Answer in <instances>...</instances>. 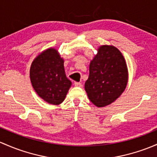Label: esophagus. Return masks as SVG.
Wrapping results in <instances>:
<instances>
[{"label": "esophagus", "instance_id": "1", "mask_svg": "<svg viewBox=\"0 0 157 157\" xmlns=\"http://www.w3.org/2000/svg\"><path fill=\"white\" fill-rule=\"evenodd\" d=\"M74 86H75L81 87L83 85H82V83H80V82H74Z\"/></svg>", "mask_w": 157, "mask_h": 157}]
</instances>
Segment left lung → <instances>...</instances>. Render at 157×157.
Here are the masks:
<instances>
[{
  "label": "left lung",
  "mask_w": 157,
  "mask_h": 157,
  "mask_svg": "<svg viewBox=\"0 0 157 157\" xmlns=\"http://www.w3.org/2000/svg\"><path fill=\"white\" fill-rule=\"evenodd\" d=\"M128 76L120 51L113 46H101L90 62V76L85 83L90 100L99 108L110 105L124 92Z\"/></svg>",
  "instance_id": "8db88e82"
}]
</instances>
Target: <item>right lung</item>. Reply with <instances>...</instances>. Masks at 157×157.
Returning <instances> with one entry per match:
<instances>
[{
  "label": "right lung",
  "instance_id": "right-lung-1",
  "mask_svg": "<svg viewBox=\"0 0 157 157\" xmlns=\"http://www.w3.org/2000/svg\"><path fill=\"white\" fill-rule=\"evenodd\" d=\"M30 79L37 95L45 101L54 105L65 100L71 86L64 68V59L57 49L49 48L40 53L32 62Z\"/></svg>",
  "mask_w": 157,
  "mask_h": 157
}]
</instances>
